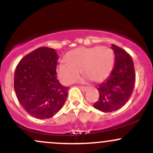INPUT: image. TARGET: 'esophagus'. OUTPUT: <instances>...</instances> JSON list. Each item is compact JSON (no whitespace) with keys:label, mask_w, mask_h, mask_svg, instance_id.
Returning a JSON list of instances; mask_svg holds the SVG:
<instances>
[{"label":"esophagus","mask_w":153,"mask_h":153,"mask_svg":"<svg viewBox=\"0 0 153 153\" xmlns=\"http://www.w3.org/2000/svg\"><path fill=\"white\" fill-rule=\"evenodd\" d=\"M79 88H80V90H82V91H87V89L88 88L86 87V86H79Z\"/></svg>","instance_id":"34e87169"}]
</instances>
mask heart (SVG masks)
Here are the masks:
<instances>
[{
    "label": "heart",
    "instance_id": "heart-1",
    "mask_svg": "<svg viewBox=\"0 0 153 153\" xmlns=\"http://www.w3.org/2000/svg\"><path fill=\"white\" fill-rule=\"evenodd\" d=\"M68 63H60L57 68L59 78L63 83L74 82L80 71L91 81L105 80L114 66L115 55L112 49L106 46L79 47L66 54Z\"/></svg>",
    "mask_w": 153,
    "mask_h": 153
}]
</instances>
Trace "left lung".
<instances>
[{
    "mask_svg": "<svg viewBox=\"0 0 153 153\" xmlns=\"http://www.w3.org/2000/svg\"><path fill=\"white\" fill-rule=\"evenodd\" d=\"M115 65L110 76L97 88L99 99L94 108L103 112L118 110L130 99L134 87L135 71L130 54L115 45Z\"/></svg>",
    "mask_w": 153,
    "mask_h": 153,
    "instance_id": "8db88e82",
    "label": "left lung"
}]
</instances>
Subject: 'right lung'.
I'll list each match as a JSON object with an SVG mask.
<instances>
[{
  "mask_svg": "<svg viewBox=\"0 0 153 153\" xmlns=\"http://www.w3.org/2000/svg\"><path fill=\"white\" fill-rule=\"evenodd\" d=\"M58 59L54 49L39 47L23 57L16 68L17 99L24 109L35 118L53 117L68 97V88L57 78Z\"/></svg>",
  "mask_w": 153,
  "mask_h": 153,
  "instance_id": "add662e5",
  "label": "right lung"
}]
</instances>
